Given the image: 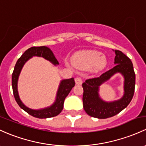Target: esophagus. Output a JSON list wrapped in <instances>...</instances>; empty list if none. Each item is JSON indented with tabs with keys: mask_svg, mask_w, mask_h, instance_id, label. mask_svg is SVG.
I'll use <instances>...</instances> for the list:
<instances>
[{
	"mask_svg": "<svg viewBox=\"0 0 146 146\" xmlns=\"http://www.w3.org/2000/svg\"><path fill=\"white\" fill-rule=\"evenodd\" d=\"M75 80H76V83L77 84V85H81L82 82V80L80 77H76Z\"/></svg>",
	"mask_w": 146,
	"mask_h": 146,
	"instance_id": "obj_1",
	"label": "esophagus"
}]
</instances>
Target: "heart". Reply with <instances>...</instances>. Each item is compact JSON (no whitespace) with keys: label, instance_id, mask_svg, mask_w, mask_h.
Here are the masks:
<instances>
[{"label":"heart","instance_id":"heart-1","mask_svg":"<svg viewBox=\"0 0 146 146\" xmlns=\"http://www.w3.org/2000/svg\"><path fill=\"white\" fill-rule=\"evenodd\" d=\"M101 52L94 50L76 54L73 58V62L80 69H87L91 67L93 72L100 71L106 66L107 59Z\"/></svg>","mask_w":146,"mask_h":146}]
</instances>
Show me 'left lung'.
<instances>
[{
	"mask_svg": "<svg viewBox=\"0 0 146 146\" xmlns=\"http://www.w3.org/2000/svg\"><path fill=\"white\" fill-rule=\"evenodd\" d=\"M115 66L113 68L104 72L99 77L87 79L82 83L83 108L91 117L106 119L116 115L129 104L134 96L136 76L132 62L119 50H115ZM116 72H121L125 78V94L119 101L104 102L98 96V87Z\"/></svg>",
	"mask_w": 146,
	"mask_h": 146,
	"instance_id": "8db88e82",
	"label": "left lung"
}]
</instances>
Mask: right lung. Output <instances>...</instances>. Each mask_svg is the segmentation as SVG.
Returning <instances> with one entry per match:
<instances>
[{"label":"right lung","instance_id":"obj_1","mask_svg":"<svg viewBox=\"0 0 146 146\" xmlns=\"http://www.w3.org/2000/svg\"><path fill=\"white\" fill-rule=\"evenodd\" d=\"M33 56H42L47 60L51 61L54 65L59 64V62L55 58L52 52L50 50V48L45 47V46L32 47L26 50L25 52L21 55L17 61L12 75V86L14 96H15V100H16L18 105L20 106V108L25 110L27 113H29L33 117L37 118H48L54 117V116L58 115L62 111L63 108H64V102L66 97L68 96L70 90L76 85L74 78H72L70 79L64 80L61 81L59 90H58L56 101L51 107L38 110H32L27 108L22 104L20 99H19V95H18L17 80L24 64H25L26 61H28Z\"/></svg>","mask_w":146,"mask_h":146}]
</instances>
